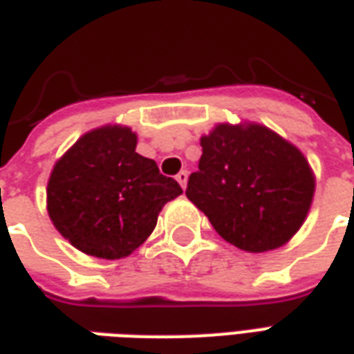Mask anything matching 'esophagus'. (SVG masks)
<instances>
[{
	"label": "esophagus",
	"mask_w": 354,
	"mask_h": 354,
	"mask_svg": "<svg viewBox=\"0 0 354 354\" xmlns=\"http://www.w3.org/2000/svg\"><path fill=\"white\" fill-rule=\"evenodd\" d=\"M176 180H178V184L182 185V187L185 189V185H187V172H185V170H180V172L176 174Z\"/></svg>",
	"instance_id": "1"
}]
</instances>
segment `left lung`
Listing matches in <instances>:
<instances>
[{
  "mask_svg": "<svg viewBox=\"0 0 354 354\" xmlns=\"http://www.w3.org/2000/svg\"><path fill=\"white\" fill-rule=\"evenodd\" d=\"M185 195L218 235L246 252L286 245L304 225L315 174L288 140L258 123H220L201 136Z\"/></svg>",
  "mask_w": 354,
  "mask_h": 354,
  "instance_id": "8db88e82",
  "label": "left lung"
}]
</instances>
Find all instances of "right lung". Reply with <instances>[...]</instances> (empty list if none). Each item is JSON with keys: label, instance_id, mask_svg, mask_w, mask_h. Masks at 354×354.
Here are the masks:
<instances>
[{"label": "right lung", "instance_id": "add662e5", "mask_svg": "<svg viewBox=\"0 0 354 354\" xmlns=\"http://www.w3.org/2000/svg\"><path fill=\"white\" fill-rule=\"evenodd\" d=\"M136 142L129 127L106 124L83 134L55 162L49 218L81 252L127 258L151 235L161 208L182 193L153 159L136 153Z\"/></svg>", "mask_w": 354, "mask_h": 354}]
</instances>
